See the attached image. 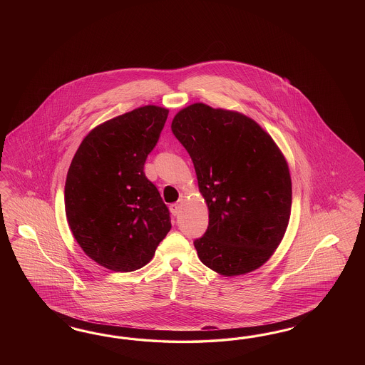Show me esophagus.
<instances>
[{"label":"esophagus","instance_id":"1","mask_svg":"<svg viewBox=\"0 0 365 365\" xmlns=\"http://www.w3.org/2000/svg\"><path fill=\"white\" fill-rule=\"evenodd\" d=\"M182 210V203L180 202H178V203H173L171 206H170V211H171V214L173 215H175L177 217L178 214Z\"/></svg>","mask_w":365,"mask_h":365}]
</instances>
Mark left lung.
<instances>
[{
	"mask_svg": "<svg viewBox=\"0 0 365 365\" xmlns=\"http://www.w3.org/2000/svg\"><path fill=\"white\" fill-rule=\"evenodd\" d=\"M194 163L209 226L194 241L202 264L225 277L250 273L276 252L292 209L287 159L265 130L237 110L194 103L171 123Z\"/></svg>",
	"mask_w": 365,
	"mask_h": 365,
	"instance_id": "8db88e82",
	"label": "left lung"
}]
</instances>
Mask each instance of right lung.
I'll return each instance as SVG.
<instances>
[{
  "mask_svg": "<svg viewBox=\"0 0 365 365\" xmlns=\"http://www.w3.org/2000/svg\"><path fill=\"white\" fill-rule=\"evenodd\" d=\"M168 110L144 106L95 127L68 170L66 214L80 247L113 272L147 265L171 229L170 211L144 174Z\"/></svg>",
  "mask_w": 365,
  "mask_h": 365,
  "instance_id": "right-lung-1",
  "label": "right lung"
}]
</instances>
